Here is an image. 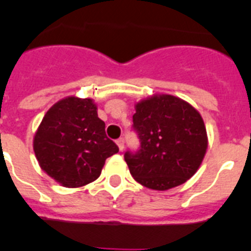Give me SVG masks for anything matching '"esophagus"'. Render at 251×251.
Listing matches in <instances>:
<instances>
[{"label": "esophagus", "mask_w": 251, "mask_h": 251, "mask_svg": "<svg viewBox=\"0 0 251 251\" xmlns=\"http://www.w3.org/2000/svg\"><path fill=\"white\" fill-rule=\"evenodd\" d=\"M117 146H118L119 151H123L124 150V139L123 138L117 139Z\"/></svg>", "instance_id": "1"}]
</instances>
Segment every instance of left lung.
<instances>
[{"mask_svg": "<svg viewBox=\"0 0 251 251\" xmlns=\"http://www.w3.org/2000/svg\"><path fill=\"white\" fill-rule=\"evenodd\" d=\"M133 128L141 147L126 152L130 175L157 191L182 185L197 172L207 150L201 114L190 103L170 94H154L136 104Z\"/></svg>", "mask_w": 251, "mask_h": 251, "instance_id": "8db88e82", "label": "left lung"}]
</instances>
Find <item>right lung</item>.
Instances as JSON below:
<instances>
[{"instance_id": "add662e5", "label": "right lung", "mask_w": 251, "mask_h": 251, "mask_svg": "<svg viewBox=\"0 0 251 251\" xmlns=\"http://www.w3.org/2000/svg\"><path fill=\"white\" fill-rule=\"evenodd\" d=\"M93 99L68 97L44 115L34 137V152L44 172L64 187H81L101 174L118 146L105 134Z\"/></svg>"}]
</instances>
